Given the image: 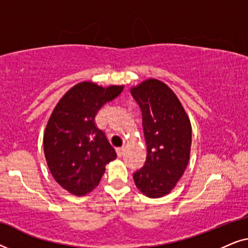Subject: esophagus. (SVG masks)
I'll use <instances>...</instances> for the list:
<instances>
[{
  "instance_id": "esophagus-1",
  "label": "esophagus",
  "mask_w": 248,
  "mask_h": 248,
  "mask_svg": "<svg viewBox=\"0 0 248 248\" xmlns=\"http://www.w3.org/2000/svg\"><path fill=\"white\" fill-rule=\"evenodd\" d=\"M117 155H118V157H123V155H124V149L123 148H118L117 149Z\"/></svg>"
}]
</instances>
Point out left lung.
I'll return each mask as SVG.
<instances>
[{
    "instance_id": "left-lung-1",
    "label": "left lung",
    "mask_w": 248,
    "mask_h": 248,
    "mask_svg": "<svg viewBox=\"0 0 248 248\" xmlns=\"http://www.w3.org/2000/svg\"><path fill=\"white\" fill-rule=\"evenodd\" d=\"M142 111L147 160L133 174L140 192L152 199L169 194L187 167L192 144L191 121L167 84L148 79L131 88Z\"/></svg>"
}]
</instances>
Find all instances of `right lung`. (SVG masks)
I'll return each mask as SVG.
<instances>
[{"label":"right lung","mask_w":248,"mask_h":248,"mask_svg":"<svg viewBox=\"0 0 248 248\" xmlns=\"http://www.w3.org/2000/svg\"><path fill=\"white\" fill-rule=\"evenodd\" d=\"M124 86L104 88L83 81L71 88L54 108L45 133L44 152L53 177L71 194L93 191L105 166L117 157L94 117L106 103L120 96Z\"/></svg>","instance_id":"obj_1"}]
</instances>
